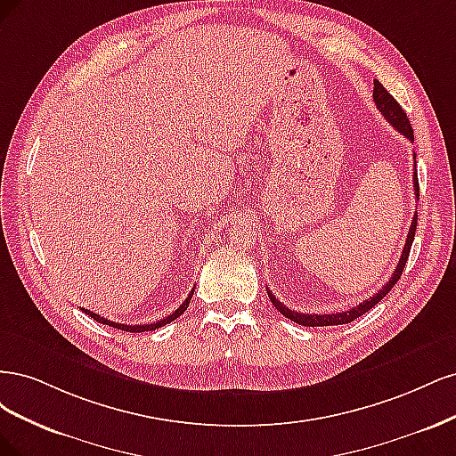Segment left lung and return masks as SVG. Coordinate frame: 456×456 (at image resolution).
Returning a JSON list of instances; mask_svg holds the SVG:
<instances>
[{"instance_id": "left-lung-1", "label": "left lung", "mask_w": 456, "mask_h": 456, "mask_svg": "<svg viewBox=\"0 0 456 456\" xmlns=\"http://www.w3.org/2000/svg\"><path fill=\"white\" fill-rule=\"evenodd\" d=\"M373 100H375V106L379 108V111L383 113L385 119L398 130L402 132V134L405 138H409L411 142L415 140L413 136V128H411V123L407 119V113L402 110V106L398 104V102L394 100V96L385 89L383 85H380L377 79L373 81ZM415 157V155H413ZM413 189H415V195H419V178H417V172H413ZM415 231H417V214L413 216V222H411V227H409V232H407V239H405V244H403V252H402V257H400V263L398 267L394 269L390 281L380 288L373 297L365 299L363 303L356 305L354 308H350V311H345V313H331V314H308V313H293L289 311L288 306H284L281 301H278L271 289H267L269 293V299L271 303L274 305V308L278 313H282L286 318L293 320L296 324L299 326H308V328H314V326H341V324H348V322H354L358 316L365 314L370 308H373L380 299H383L387 293L395 286V282L400 281V276L403 273V267L407 263V257H409V249H411V244H413V239H415Z\"/></svg>"}]
</instances>
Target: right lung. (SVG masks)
Instances as JSON below:
<instances>
[{"label":"right lung","instance_id":"add662e5","mask_svg":"<svg viewBox=\"0 0 456 456\" xmlns=\"http://www.w3.org/2000/svg\"><path fill=\"white\" fill-rule=\"evenodd\" d=\"M193 291L195 289H191V293L187 296V299L175 308V311L172 313V314H168V316H165L163 320H159V322H153V324H117V322H110L108 318H104V316H100V314H96V313H91V311H86V308H81V311L85 313V314H89L91 318H94L96 322H100V324H106V326H111V328H115V330H123V331H130V333H142V331H153V330H159V328H163V326H167V324H170V322H174L175 318L178 316H182L185 311H187V306H189V301H191V297H193Z\"/></svg>","mask_w":456,"mask_h":456}]
</instances>
